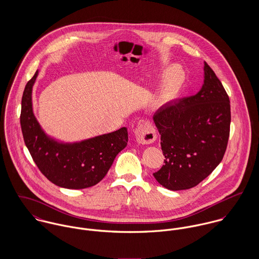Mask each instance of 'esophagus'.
<instances>
[{
    "label": "esophagus",
    "instance_id": "obj_1",
    "mask_svg": "<svg viewBox=\"0 0 259 259\" xmlns=\"http://www.w3.org/2000/svg\"><path fill=\"white\" fill-rule=\"evenodd\" d=\"M137 142L141 145H150L156 140V132L151 122L147 121L139 125L135 132Z\"/></svg>",
    "mask_w": 259,
    "mask_h": 259
}]
</instances>
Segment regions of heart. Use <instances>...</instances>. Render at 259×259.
Returning a JSON list of instances; mask_svg holds the SVG:
<instances>
[{
    "instance_id": "obj_1",
    "label": "heart",
    "mask_w": 259,
    "mask_h": 259,
    "mask_svg": "<svg viewBox=\"0 0 259 259\" xmlns=\"http://www.w3.org/2000/svg\"><path fill=\"white\" fill-rule=\"evenodd\" d=\"M185 79L184 72L178 69H174L166 75V78L163 82L161 89V96L163 99H170L182 88V84Z\"/></svg>"
}]
</instances>
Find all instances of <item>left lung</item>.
Wrapping results in <instances>:
<instances>
[{
  "label": "left lung",
  "instance_id": "1",
  "mask_svg": "<svg viewBox=\"0 0 259 259\" xmlns=\"http://www.w3.org/2000/svg\"><path fill=\"white\" fill-rule=\"evenodd\" d=\"M230 102L222 81L204 62V83L195 95L158 109L163 165L153 174L170 190L194 187L221 163L230 132Z\"/></svg>",
  "mask_w": 259,
  "mask_h": 259
}]
</instances>
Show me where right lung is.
Listing matches in <instances>:
<instances>
[{
	"label": "right lung",
	"instance_id": "right-lung-1",
	"mask_svg": "<svg viewBox=\"0 0 259 259\" xmlns=\"http://www.w3.org/2000/svg\"><path fill=\"white\" fill-rule=\"evenodd\" d=\"M37 75L36 72L25 87L20 122L24 142L37 168L51 183L65 188L81 189L99 184L116 154L126 147V127L73 145L49 139L32 109V88Z\"/></svg>",
	"mask_w": 259,
	"mask_h": 259
}]
</instances>
